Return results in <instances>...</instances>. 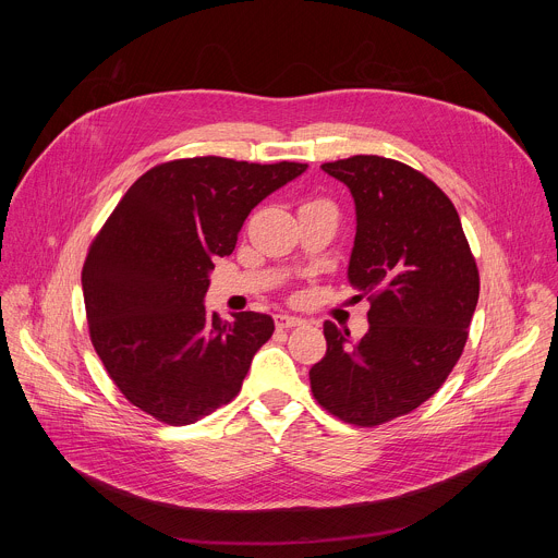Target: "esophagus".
<instances>
[{
	"label": "esophagus",
	"mask_w": 558,
	"mask_h": 558,
	"mask_svg": "<svg viewBox=\"0 0 558 558\" xmlns=\"http://www.w3.org/2000/svg\"><path fill=\"white\" fill-rule=\"evenodd\" d=\"M302 317L298 315H289V313H278L276 315V327L278 329H291V327H300Z\"/></svg>",
	"instance_id": "esophagus-1"
}]
</instances>
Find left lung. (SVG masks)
<instances>
[{
    "label": "left lung",
    "mask_w": 558,
    "mask_h": 558,
    "mask_svg": "<svg viewBox=\"0 0 558 558\" xmlns=\"http://www.w3.org/2000/svg\"><path fill=\"white\" fill-rule=\"evenodd\" d=\"M355 203L349 282L368 295V331L351 340L325 323L327 355L311 366L313 397L355 426L422 407L461 357L480 300V271L450 198L422 172L357 154L325 163Z\"/></svg>",
    "instance_id": "left-lung-1"
}]
</instances>
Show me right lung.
<instances>
[{"label":"right lung","instance_id":"1","mask_svg":"<svg viewBox=\"0 0 558 558\" xmlns=\"http://www.w3.org/2000/svg\"><path fill=\"white\" fill-rule=\"evenodd\" d=\"M304 163L181 158L145 172L119 201L88 252L82 287L90 340L125 400L172 426L231 402L256 351L271 338L267 313H207L216 258Z\"/></svg>","mask_w":558,"mask_h":558}]
</instances>
